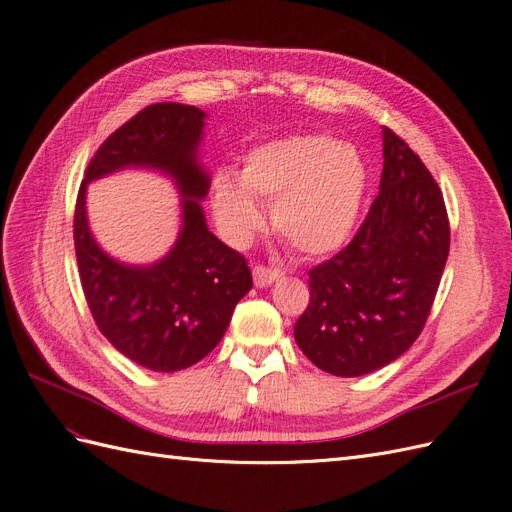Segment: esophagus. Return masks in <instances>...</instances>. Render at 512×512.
<instances>
[{"label":"esophagus","mask_w":512,"mask_h":512,"mask_svg":"<svg viewBox=\"0 0 512 512\" xmlns=\"http://www.w3.org/2000/svg\"><path fill=\"white\" fill-rule=\"evenodd\" d=\"M252 275H254V284H256L258 288H267V286H271L273 282L280 280V271H277V269H269V267H256Z\"/></svg>","instance_id":"esophagus-1"}]
</instances>
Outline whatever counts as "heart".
<instances>
[{
	"label": "heart",
	"instance_id": "obj_1",
	"mask_svg": "<svg viewBox=\"0 0 512 512\" xmlns=\"http://www.w3.org/2000/svg\"><path fill=\"white\" fill-rule=\"evenodd\" d=\"M365 190L359 149L329 134H290L254 147L239 177L218 170L211 205L224 235L243 245L265 222L256 198L269 200L275 230L299 254L322 256L348 239Z\"/></svg>",
	"mask_w": 512,
	"mask_h": 512
}]
</instances>
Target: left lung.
Returning a JSON list of instances; mask_svg holds the SVG:
<instances>
[{"label":"left lung","instance_id":"1","mask_svg":"<svg viewBox=\"0 0 512 512\" xmlns=\"http://www.w3.org/2000/svg\"><path fill=\"white\" fill-rule=\"evenodd\" d=\"M382 177L346 250L309 271L294 342L318 369L356 378L399 359L421 335L451 245L444 198L421 158L382 128Z\"/></svg>","mask_w":512,"mask_h":512}]
</instances>
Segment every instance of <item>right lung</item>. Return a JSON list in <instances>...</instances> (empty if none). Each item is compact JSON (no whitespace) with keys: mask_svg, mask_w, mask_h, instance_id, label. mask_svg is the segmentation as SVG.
Here are the masks:
<instances>
[{"mask_svg":"<svg viewBox=\"0 0 512 512\" xmlns=\"http://www.w3.org/2000/svg\"><path fill=\"white\" fill-rule=\"evenodd\" d=\"M205 119V111L188 104L147 106L102 143L76 198L74 247L91 316L123 356L164 374L205 359L252 290L245 258L213 235L200 205L211 185L198 158ZM126 167L156 169L182 196L178 241L151 266L106 255L88 228L86 185Z\"/></svg>","mask_w":512,"mask_h":512,"instance_id":"right-lung-1","label":"right lung"}]
</instances>
